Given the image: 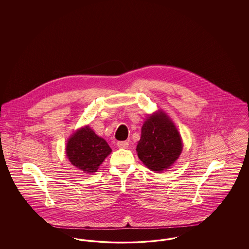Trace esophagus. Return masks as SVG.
<instances>
[{
    "instance_id": "esophagus-1",
    "label": "esophagus",
    "mask_w": 249,
    "mask_h": 249,
    "mask_svg": "<svg viewBox=\"0 0 249 249\" xmlns=\"http://www.w3.org/2000/svg\"><path fill=\"white\" fill-rule=\"evenodd\" d=\"M118 146L120 148H128L129 142L127 141H119V142H118Z\"/></svg>"
}]
</instances>
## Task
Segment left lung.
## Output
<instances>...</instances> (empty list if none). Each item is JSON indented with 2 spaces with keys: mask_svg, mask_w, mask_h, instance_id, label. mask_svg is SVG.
I'll use <instances>...</instances> for the list:
<instances>
[{
  "mask_svg": "<svg viewBox=\"0 0 249 249\" xmlns=\"http://www.w3.org/2000/svg\"><path fill=\"white\" fill-rule=\"evenodd\" d=\"M182 148L181 136L165 113H155L145 119L136 151L148 169L156 173L169 169L179 158Z\"/></svg>",
  "mask_w": 249,
  "mask_h": 249,
  "instance_id": "left-lung-1",
  "label": "left lung"
}]
</instances>
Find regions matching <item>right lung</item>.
<instances>
[{
  "instance_id": "1",
  "label": "right lung",
  "mask_w": 249,
  "mask_h": 249,
  "mask_svg": "<svg viewBox=\"0 0 249 249\" xmlns=\"http://www.w3.org/2000/svg\"><path fill=\"white\" fill-rule=\"evenodd\" d=\"M112 149L107 141L89 126L76 130L68 140L66 156L70 162L86 174L97 172Z\"/></svg>"
}]
</instances>
